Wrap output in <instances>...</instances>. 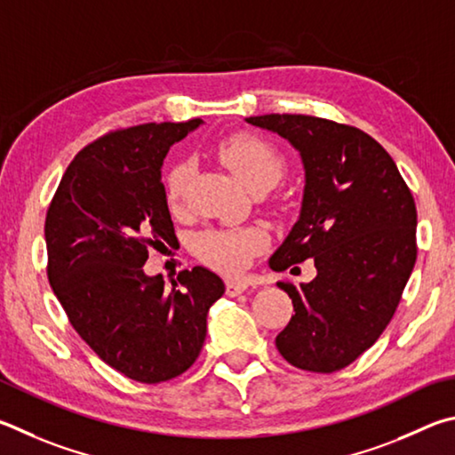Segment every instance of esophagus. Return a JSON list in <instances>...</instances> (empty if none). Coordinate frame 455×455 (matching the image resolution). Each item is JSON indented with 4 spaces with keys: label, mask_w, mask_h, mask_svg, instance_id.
Masks as SVG:
<instances>
[{
    "label": "esophagus",
    "mask_w": 455,
    "mask_h": 455,
    "mask_svg": "<svg viewBox=\"0 0 455 455\" xmlns=\"http://www.w3.org/2000/svg\"><path fill=\"white\" fill-rule=\"evenodd\" d=\"M248 290V282L245 280H228L226 282V293L228 296H240L242 291Z\"/></svg>",
    "instance_id": "obj_1"
}]
</instances>
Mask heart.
Wrapping results in <instances>:
<instances>
[{
	"instance_id": "b5f03b06",
	"label": "heart",
	"mask_w": 455,
	"mask_h": 455,
	"mask_svg": "<svg viewBox=\"0 0 455 455\" xmlns=\"http://www.w3.org/2000/svg\"><path fill=\"white\" fill-rule=\"evenodd\" d=\"M221 162L226 164L245 188H272L283 173V157L274 143L256 133H234L218 146ZM189 167L175 162L165 172L164 186L170 205H178L186 191ZM266 237L253 228L205 229L197 235L196 251L207 266L235 274L250 264L264 248Z\"/></svg>"
}]
</instances>
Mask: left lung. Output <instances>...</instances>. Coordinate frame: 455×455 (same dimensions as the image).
Instances as JSON below:
<instances>
[{"label": "left lung", "mask_w": 455, "mask_h": 455, "mask_svg": "<svg viewBox=\"0 0 455 455\" xmlns=\"http://www.w3.org/2000/svg\"><path fill=\"white\" fill-rule=\"evenodd\" d=\"M245 122L288 140L306 172L299 218L269 267L314 258L317 275L277 282L296 314L275 346L299 370H341L376 344L400 304L418 258L413 196L392 156L357 127L291 114Z\"/></svg>", "instance_id": "8db88e82"}]
</instances>
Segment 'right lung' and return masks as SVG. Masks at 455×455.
<instances>
[{
    "label": "right lung",
    "instance_id": "add662e5",
    "mask_svg": "<svg viewBox=\"0 0 455 455\" xmlns=\"http://www.w3.org/2000/svg\"><path fill=\"white\" fill-rule=\"evenodd\" d=\"M202 124H141L92 141L74 157L45 218L47 277L82 339L141 384L181 376L202 352L207 312L226 291L196 266L165 285L143 272L148 248L175 240L162 165Z\"/></svg>",
    "mask_w": 455,
    "mask_h": 455
}]
</instances>
